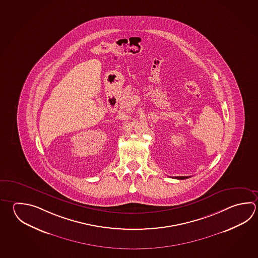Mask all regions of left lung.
I'll list each match as a JSON object with an SVG mask.
<instances>
[{
	"label": "left lung",
	"instance_id": "left-lung-1",
	"mask_svg": "<svg viewBox=\"0 0 258 258\" xmlns=\"http://www.w3.org/2000/svg\"><path fill=\"white\" fill-rule=\"evenodd\" d=\"M174 179H178V180H185V179H188V178H190L189 176H175V177H173Z\"/></svg>",
	"mask_w": 258,
	"mask_h": 258
}]
</instances>
